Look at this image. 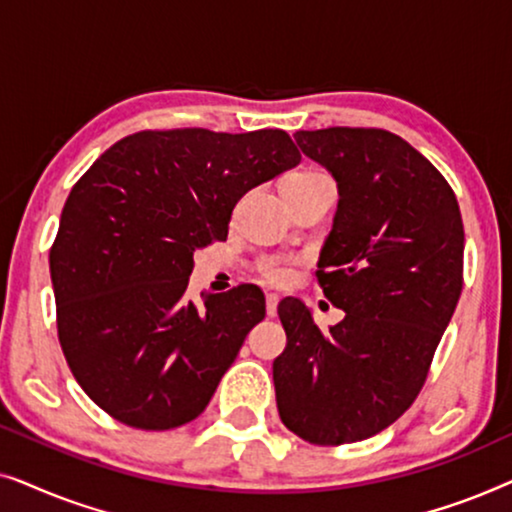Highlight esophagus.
<instances>
[{"mask_svg": "<svg viewBox=\"0 0 512 512\" xmlns=\"http://www.w3.org/2000/svg\"><path fill=\"white\" fill-rule=\"evenodd\" d=\"M277 305H279L277 293H268V296H265V312H268V317H275Z\"/></svg>", "mask_w": 512, "mask_h": 512, "instance_id": "1", "label": "esophagus"}]
</instances>
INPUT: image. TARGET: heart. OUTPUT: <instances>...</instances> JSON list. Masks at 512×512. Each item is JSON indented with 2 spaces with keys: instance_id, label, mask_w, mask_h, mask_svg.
<instances>
[{
  "instance_id": "1",
  "label": "heart",
  "mask_w": 512,
  "mask_h": 512,
  "mask_svg": "<svg viewBox=\"0 0 512 512\" xmlns=\"http://www.w3.org/2000/svg\"><path fill=\"white\" fill-rule=\"evenodd\" d=\"M321 174H324V172H319V170H296V172L286 174L282 188L291 186V184H298V181L321 177ZM258 272H261V277L265 279V282L284 284V282H289L293 268H291L289 261H284V258L268 256V258H263V261H258Z\"/></svg>"
}]
</instances>
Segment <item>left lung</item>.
I'll use <instances>...</instances> for the list:
<instances>
[{"instance_id":"8db88e82","label":"left lung","mask_w":512,"mask_h":512,"mask_svg":"<svg viewBox=\"0 0 512 512\" xmlns=\"http://www.w3.org/2000/svg\"><path fill=\"white\" fill-rule=\"evenodd\" d=\"M300 151L338 181L317 282L340 324L321 331L298 298L277 314L272 363L284 426L312 445H347L410 408L464 286L457 195L422 153L380 128L298 130Z\"/></svg>"}]
</instances>
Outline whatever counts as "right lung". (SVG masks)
I'll return each instance as SVG.
<instances>
[{
    "label": "right lung",
    "mask_w": 512,
    "mask_h": 512,
    "mask_svg": "<svg viewBox=\"0 0 512 512\" xmlns=\"http://www.w3.org/2000/svg\"><path fill=\"white\" fill-rule=\"evenodd\" d=\"M298 163L284 130H142L76 181L51 247L58 340L107 415L167 431L207 408L265 296L240 284L195 305L193 251L226 240L237 200Z\"/></svg>",
    "instance_id": "1"
}]
</instances>
